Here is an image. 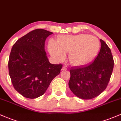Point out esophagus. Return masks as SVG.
Returning a JSON list of instances; mask_svg holds the SVG:
<instances>
[{"mask_svg":"<svg viewBox=\"0 0 121 121\" xmlns=\"http://www.w3.org/2000/svg\"><path fill=\"white\" fill-rule=\"evenodd\" d=\"M66 70H67V69L66 68V67H65V66H63V67H62V71Z\"/></svg>","mask_w":121,"mask_h":121,"instance_id":"esophagus-1","label":"esophagus"}]
</instances>
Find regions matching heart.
Listing matches in <instances>:
<instances>
[{
	"label": "heart",
	"mask_w": 121,
	"mask_h": 121,
	"mask_svg": "<svg viewBox=\"0 0 121 121\" xmlns=\"http://www.w3.org/2000/svg\"><path fill=\"white\" fill-rule=\"evenodd\" d=\"M98 39L89 35H63L57 41L50 40L48 48L51 55L57 60H62L69 52V60L74 66H82L91 63L99 51Z\"/></svg>",
	"instance_id": "1"
}]
</instances>
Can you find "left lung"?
I'll return each mask as SVG.
<instances>
[{
    "instance_id": "obj_1",
    "label": "left lung",
    "mask_w": 121,
    "mask_h": 121,
    "mask_svg": "<svg viewBox=\"0 0 121 121\" xmlns=\"http://www.w3.org/2000/svg\"><path fill=\"white\" fill-rule=\"evenodd\" d=\"M101 48L91 64L70 69L69 86L71 92L82 99H91L105 90L110 81L114 63L111 50L101 40Z\"/></svg>"
}]
</instances>
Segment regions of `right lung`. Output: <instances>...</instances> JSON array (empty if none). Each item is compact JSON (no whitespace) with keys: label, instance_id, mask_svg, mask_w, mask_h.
I'll return each mask as SVG.
<instances>
[{"label":"right lung","instance_id":"1","mask_svg":"<svg viewBox=\"0 0 121 121\" xmlns=\"http://www.w3.org/2000/svg\"><path fill=\"white\" fill-rule=\"evenodd\" d=\"M52 33L34 30L18 40L11 48L9 75L14 88L23 96L35 99L43 95L60 73L62 65L50 63L44 50L45 40Z\"/></svg>","mask_w":121,"mask_h":121}]
</instances>
